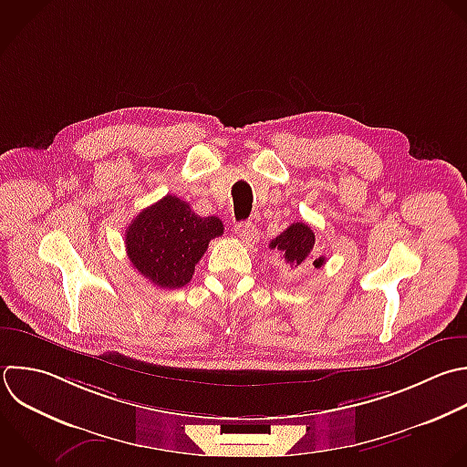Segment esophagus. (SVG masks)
Instances as JSON below:
<instances>
[{
  "mask_svg": "<svg viewBox=\"0 0 467 467\" xmlns=\"http://www.w3.org/2000/svg\"><path fill=\"white\" fill-rule=\"evenodd\" d=\"M235 235L246 243V244H255L259 241V234H257V228L252 224V223H237L235 228H234Z\"/></svg>",
  "mask_w": 467,
  "mask_h": 467,
  "instance_id": "1",
  "label": "esophagus"
}]
</instances>
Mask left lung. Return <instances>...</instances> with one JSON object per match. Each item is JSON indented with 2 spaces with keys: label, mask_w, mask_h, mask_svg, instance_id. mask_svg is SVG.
I'll use <instances>...</instances> for the list:
<instances>
[{
  "label": "left lung",
  "mask_w": 467,
  "mask_h": 467,
  "mask_svg": "<svg viewBox=\"0 0 467 467\" xmlns=\"http://www.w3.org/2000/svg\"><path fill=\"white\" fill-rule=\"evenodd\" d=\"M314 244L316 235L312 228L305 223H294L281 235L272 239L270 248H277L290 266L312 265L314 268H321L327 259L325 255H314Z\"/></svg>",
  "instance_id": "obj_1"
}]
</instances>
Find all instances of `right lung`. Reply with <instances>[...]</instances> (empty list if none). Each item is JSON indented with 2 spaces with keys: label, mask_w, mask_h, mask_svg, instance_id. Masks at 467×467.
Segmentation results:
<instances>
[{
  "label": "right lung",
  "mask_w": 467,
  "mask_h": 467,
  "mask_svg": "<svg viewBox=\"0 0 467 467\" xmlns=\"http://www.w3.org/2000/svg\"><path fill=\"white\" fill-rule=\"evenodd\" d=\"M223 221L199 217L188 202L166 195L144 208L126 230L131 265L161 288H181L192 281L208 243L223 235Z\"/></svg>",
  "instance_id": "right-lung-1"
}]
</instances>
